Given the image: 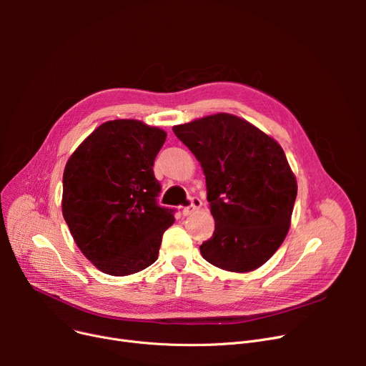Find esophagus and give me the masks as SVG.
<instances>
[{
    "mask_svg": "<svg viewBox=\"0 0 366 366\" xmlns=\"http://www.w3.org/2000/svg\"><path fill=\"white\" fill-rule=\"evenodd\" d=\"M202 206H203L202 200L197 199V197H193V199H191V204H189V206H185V207L182 209V214H184L185 217L193 215V214L196 212V210H199Z\"/></svg>",
    "mask_w": 366,
    "mask_h": 366,
    "instance_id": "1",
    "label": "esophagus"
}]
</instances>
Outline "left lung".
Returning a JSON list of instances; mask_svg holds the SVG:
<instances>
[{"instance_id": "8db88e82", "label": "left lung", "mask_w": 366, "mask_h": 366, "mask_svg": "<svg viewBox=\"0 0 366 366\" xmlns=\"http://www.w3.org/2000/svg\"><path fill=\"white\" fill-rule=\"evenodd\" d=\"M206 177L215 232L202 257L227 272L247 273L273 257L290 232L297 179L282 147L233 114L173 126Z\"/></svg>"}]
</instances>
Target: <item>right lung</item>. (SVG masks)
<instances>
[{"mask_svg": "<svg viewBox=\"0 0 366 366\" xmlns=\"http://www.w3.org/2000/svg\"><path fill=\"white\" fill-rule=\"evenodd\" d=\"M166 132L139 120L94 129L68 159L62 214L84 257L102 273L129 276L157 261L162 237L175 221L157 203L154 160Z\"/></svg>", "mask_w": 366, "mask_h": 366, "instance_id": "add662e5", "label": "right lung"}]
</instances>
